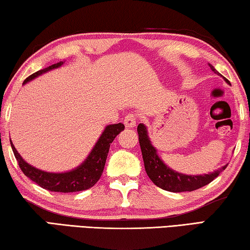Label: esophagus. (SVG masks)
I'll use <instances>...</instances> for the list:
<instances>
[{"instance_id": "34e87169", "label": "esophagus", "mask_w": 250, "mask_h": 250, "mask_svg": "<svg viewBox=\"0 0 250 250\" xmlns=\"http://www.w3.org/2000/svg\"><path fill=\"white\" fill-rule=\"evenodd\" d=\"M137 120H138V117L134 115V113H128V115H125V125L126 128H134L135 125H137Z\"/></svg>"}]
</instances>
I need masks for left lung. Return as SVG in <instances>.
Listing matches in <instances>:
<instances>
[{
	"label": "left lung",
	"instance_id": "left-lung-1",
	"mask_svg": "<svg viewBox=\"0 0 250 250\" xmlns=\"http://www.w3.org/2000/svg\"><path fill=\"white\" fill-rule=\"evenodd\" d=\"M210 69L214 73H217V70L209 64ZM138 134H139V143L141 146L142 158L145 162V167L147 176L150 177L153 183L159 186L160 188L166 189L168 192H192L195 191L209 184L211 181L221 174L225 170L227 166L223 167L219 170L205 175H184L180 173L174 172L167 167L156 154V151L151 146L149 138H147L146 129L145 125L140 124L138 125Z\"/></svg>",
	"mask_w": 250,
	"mask_h": 250
}]
</instances>
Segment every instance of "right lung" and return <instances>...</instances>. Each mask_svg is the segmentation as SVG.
<instances>
[{"mask_svg":"<svg viewBox=\"0 0 250 250\" xmlns=\"http://www.w3.org/2000/svg\"><path fill=\"white\" fill-rule=\"evenodd\" d=\"M64 62H57L49 66L48 68L42 69L34 73L33 75L24 80L23 83H26L29 80L37 77V76L46 73L47 70L57 68L62 66ZM125 129V125L122 124L110 125L104 129V133L101 134L98 142L92 151L90 152L89 156L87 160L78 167L76 170L66 172V173H48L41 171L39 168L29 166L28 163L21 158V155L18 153L15 146L11 141V146L15 155V159L18 160V163L21 167V170L26 175L28 179H31L33 182H35L37 185L43 188L50 192H59V193H73L84 191L94 186L97 182L99 181L101 174H103L105 160H107L108 152L110 149V145L115 140V138L119 134L122 130Z\"/></svg>","mask_w":250,"mask_h":250,"instance_id":"add662e5","label":"right lung"}]
</instances>
